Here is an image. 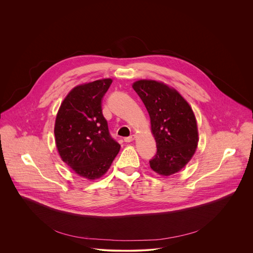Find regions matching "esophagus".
I'll return each instance as SVG.
<instances>
[{"instance_id":"obj_1","label":"esophagus","mask_w":253,"mask_h":253,"mask_svg":"<svg viewBox=\"0 0 253 253\" xmlns=\"http://www.w3.org/2000/svg\"><path fill=\"white\" fill-rule=\"evenodd\" d=\"M134 139H135V135H131V136H129V137H125V138H124V142L129 143V142H132Z\"/></svg>"}]
</instances>
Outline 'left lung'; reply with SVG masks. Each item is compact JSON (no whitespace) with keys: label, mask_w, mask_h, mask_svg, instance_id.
<instances>
[{"label":"left lung","mask_w":253,"mask_h":253,"mask_svg":"<svg viewBox=\"0 0 253 253\" xmlns=\"http://www.w3.org/2000/svg\"><path fill=\"white\" fill-rule=\"evenodd\" d=\"M133 89L149 113L157 152L149 161L156 173L169 176L181 170L195 153L198 131L189 104L174 89L153 80H140Z\"/></svg>","instance_id":"8db88e82"}]
</instances>
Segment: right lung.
I'll return each instance as SVG.
<instances>
[{
    "mask_svg": "<svg viewBox=\"0 0 253 253\" xmlns=\"http://www.w3.org/2000/svg\"><path fill=\"white\" fill-rule=\"evenodd\" d=\"M111 83V79H104L75 87L61 104L56 117L54 133L62 160L91 180L107 172L120 150L101 106Z\"/></svg>",
    "mask_w": 253,
    "mask_h": 253,
    "instance_id": "right-lung-1",
    "label": "right lung"
}]
</instances>
